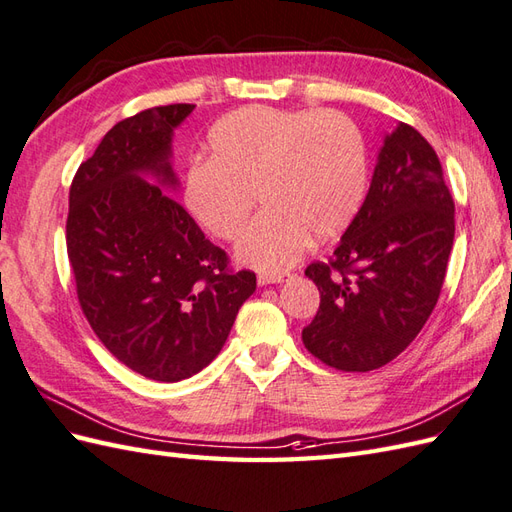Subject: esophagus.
Here are the masks:
<instances>
[{
  "instance_id": "obj_1",
  "label": "esophagus",
  "mask_w": 512,
  "mask_h": 512,
  "mask_svg": "<svg viewBox=\"0 0 512 512\" xmlns=\"http://www.w3.org/2000/svg\"><path fill=\"white\" fill-rule=\"evenodd\" d=\"M287 274L285 272H261L257 277L259 285H270V283H281L285 281Z\"/></svg>"
}]
</instances>
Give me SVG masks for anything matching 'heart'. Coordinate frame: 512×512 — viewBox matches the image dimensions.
<instances>
[{"instance_id": "heart-1", "label": "heart", "mask_w": 512, "mask_h": 512, "mask_svg": "<svg viewBox=\"0 0 512 512\" xmlns=\"http://www.w3.org/2000/svg\"><path fill=\"white\" fill-rule=\"evenodd\" d=\"M209 157L183 177V203L218 240L240 238L238 257L259 270H283L313 238L344 231L368 183L365 142L355 121L335 110L251 106L220 119L207 138Z\"/></svg>"}]
</instances>
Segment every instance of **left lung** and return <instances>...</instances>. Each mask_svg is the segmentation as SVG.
Masks as SVG:
<instances>
[{"instance_id":"1","label":"left lung","mask_w":512,"mask_h":512,"mask_svg":"<svg viewBox=\"0 0 512 512\" xmlns=\"http://www.w3.org/2000/svg\"><path fill=\"white\" fill-rule=\"evenodd\" d=\"M452 244L454 199L439 155L400 123L344 238L305 270L320 290L305 348L342 372H372L396 359L437 305Z\"/></svg>"}]
</instances>
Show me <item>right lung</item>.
Instances as JSON below:
<instances>
[{
  "label": "right lung",
  "instance_id": "right-lung-1",
  "mask_svg": "<svg viewBox=\"0 0 512 512\" xmlns=\"http://www.w3.org/2000/svg\"><path fill=\"white\" fill-rule=\"evenodd\" d=\"M192 110L173 103L116 123L69 190L67 255L82 313L116 359L162 383L214 361L257 287L253 270H233L183 205L140 177L177 181L170 138Z\"/></svg>",
  "mask_w": 512,
  "mask_h": 512
}]
</instances>
